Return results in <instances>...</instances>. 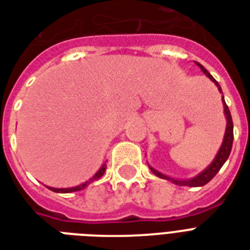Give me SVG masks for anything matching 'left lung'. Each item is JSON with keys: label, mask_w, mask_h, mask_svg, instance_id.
<instances>
[{"label": "left lung", "mask_w": 250, "mask_h": 250, "mask_svg": "<svg viewBox=\"0 0 250 250\" xmlns=\"http://www.w3.org/2000/svg\"><path fill=\"white\" fill-rule=\"evenodd\" d=\"M197 66L201 67V70L204 71L205 74L208 78H210L214 82L216 87H218V90L219 92H222V87L219 86V83L216 82L214 77H212L210 73H208L206 69H205L202 65L199 62H195ZM222 102H223V108H224V116H226V120H227V126H226V131H224V137H223V142L220 145L219 150L216 152L215 158L212 160L211 163L208 164V168H205L204 171L198 173V175L193 177V179H189V180H177V179H172L169 176L167 175H163L162 172L156 171L155 168H152L151 166H148L151 172L154 173L155 176L160 177V179H164V180H168V181H171V183L176 184V185H180V187H204L208 181H211L214 179V176L219 172V169L223 167V164L226 163V160L228 159V156L231 154V150H232V142H233V123H232V117H231V112L228 109L227 104L224 102V96H222Z\"/></svg>", "instance_id": "left-lung-1"}]
</instances>
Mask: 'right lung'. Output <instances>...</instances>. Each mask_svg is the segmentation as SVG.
Instances as JSON below:
<instances>
[{"label": "right lung", "mask_w": 250, "mask_h": 250, "mask_svg": "<svg viewBox=\"0 0 250 250\" xmlns=\"http://www.w3.org/2000/svg\"><path fill=\"white\" fill-rule=\"evenodd\" d=\"M105 168H107V164L103 163L102 164V167L99 168V171L95 173L91 179H88L87 181H84L83 184L81 185H77V187H73V188H52V187H46L48 189H51L52 191H56V193H71V191H78V190H82L84 189L86 187H88L91 183H94L96 180H99L102 176L104 175V172H105Z\"/></svg>", "instance_id": "right-lung-1"}]
</instances>
